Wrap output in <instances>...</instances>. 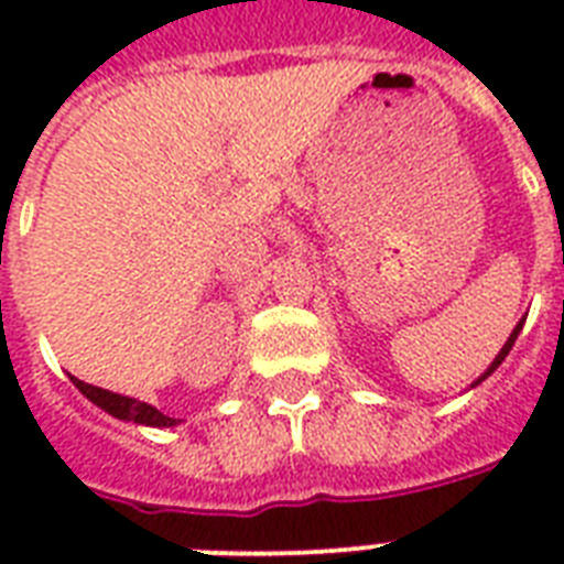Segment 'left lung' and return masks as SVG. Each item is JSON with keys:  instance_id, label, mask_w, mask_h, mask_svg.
<instances>
[{"instance_id": "8db88e82", "label": "left lung", "mask_w": 564, "mask_h": 564, "mask_svg": "<svg viewBox=\"0 0 564 564\" xmlns=\"http://www.w3.org/2000/svg\"><path fill=\"white\" fill-rule=\"evenodd\" d=\"M521 327H524V322H518V325H516V330H512V334H509V339H507V345H503V348H500V354H498V357H495V362H491V366H489V369H486V375H482V377H480V380H486V377H489V375H491V371H495V369H498V366H500V362H503V360H507V354H509V351H512V345H516V339H518V334H521ZM480 380H477V383H480Z\"/></svg>"}]
</instances>
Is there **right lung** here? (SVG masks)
<instances>
[{
  "instance_id": "add662e5",
  "label": "right lung",
  "mask_w": 564,
  "mask_h": 564,
  "mask_svg": "<svg viewBox=\"0 0 564 564\" xmlns=\"http://www.w3.org/2000/svg\"><path fill=\"white\" fill-rule=\"evenodd\" d=\"M73 383L78 386V392H82L84 398H90L96 406H101V410L110 412V415H117V419L149 424V427H172V424H178V421L170 419V415H163L161 410H154L152 403H143V401H134V398H126V394L108 392V389H99V386L84 383V380H78V377H73Z\"/></svg>"
}]
</instances>
